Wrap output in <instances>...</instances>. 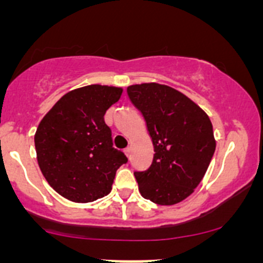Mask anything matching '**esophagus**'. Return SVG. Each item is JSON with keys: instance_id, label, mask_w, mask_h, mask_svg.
Instances as JSON below:
<instances>
[{"instance_id": "esophagus-1", "label": "esophagus", "mask_w": 263, "mask_h": 263, "mask_svg": "<svg viewBox=\"0 0 263 263\" xmlns=\"http://www.w3.org/2000/svg\"><path fill=\"white\" fill-rule=\"evenodd\" d=\"M124 154H126V155L127 156H128V158H129V156H131V147H126V148H124Z\"/></svg>"}]
</instances>
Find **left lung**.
I'll return each mask as SVG.
<instances>
[{"instance_id": "1", "label": "left lung", "mask_w": 263, "mask_h": 263, "mask_svg": "<svg viewBox=\"0 0 263 263\" xmlns=\"http://www.w3.org/2000/svg\"><path fill=\"white\" fill-rule=\"evenodd\" d=\"M127 95L144 117L155 151L150 168L135 173L140 193L156 205H176L195 192L208 171L216 147L213 123L168 85H129Z\"/></svg>"}]
</instances>
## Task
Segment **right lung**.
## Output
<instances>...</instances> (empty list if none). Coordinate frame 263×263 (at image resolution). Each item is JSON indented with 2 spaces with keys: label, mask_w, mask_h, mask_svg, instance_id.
I'll return each instance as SVG.
<instances>
[{
  "label": "right lung",
  "mask_w": 263,
  "mask_h": 263,
  "mask_svg": "<svg viewBox=\"0 0 263 263\" xmlns=\"http://www.w3.org/2000/svg\"><path fill=\"white\" fill-rule=\"evenodd\" d=\"M122 87L87 85L63 95L34 136L38 165L50 187L72 202L87 203L112 190L116 172L127 161L113 147L104 115Z\"/></svg>",
  "instance_id": "add662e5"
}]
</instances>
